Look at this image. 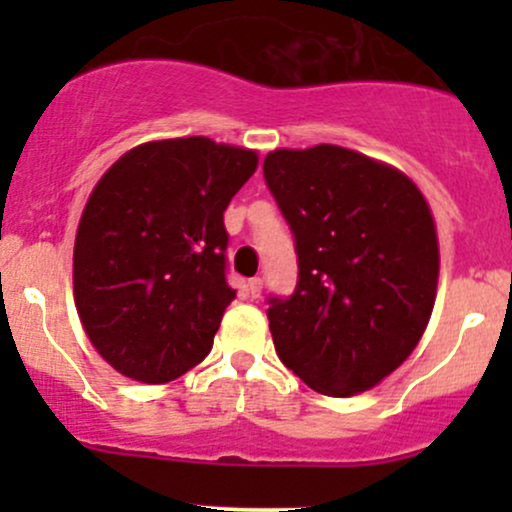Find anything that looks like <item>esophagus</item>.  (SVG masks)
Returning <instances> with one entry per match:
<instances>
[{
	"mask_svg": "<svg viewBox=\"0 0 512 512\" xmlns=\"http://www.w3.org/2000/svg\"><path fill=\"white\" fill-rule=\"evenodd\" d=\"M248 293H250V298H260V293H262L260 276H252V279H248Z\"/></svg>",
	"mask_w": 512,
	"mask_h": 512,
	"instance_id": "obj_1",
	"label": "esophagus"
}]
</instances>
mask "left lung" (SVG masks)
Wrapping results in <instances>:
<instances>
[{"label": "left lung", "instance_id": "left-lung-1", "mask_svg": "<svg viewBox=\"0 0 512 512\" xmlns=\"http://www.w3.org/2000/svg\"><path fill=\"white\" fill-rule=\"evenodd\" d=\"M262 170L298 255L296 291L267 298L276 354L320 395L370 390L407 361L436 303L431 209L397 168L334 144L276 149Z\"/></svg>", "mask_w": 512, "mask_h": 512}]
</instances>
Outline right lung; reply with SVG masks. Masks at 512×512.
<instances>
[{
	"label": "right lung",
	"instance_id": "add662e5",
	"mask_svg": "<svg viewBox=\"0 0 512 512\" xmlns=\"http://www.w3.org/2000/svg\"><path fill=\"white\" fill-rule=\"evenodd\" d=\"M257 154L207 137L146 142L98 180L74 243V301L117 373L161 385L211 351L236 289L223 211Z\"/></svg>",
	"mask_w": 512,
	"mask_h": 512
}]
</instances>
